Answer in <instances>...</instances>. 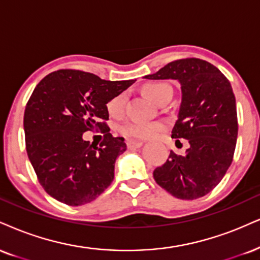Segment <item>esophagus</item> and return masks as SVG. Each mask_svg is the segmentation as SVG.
Wrapping results in <instances>:
<instances>
[{"label": "esophagus", "mask_w": 260, "mask_h": 260, "mask_svg": "<svg viewBox=\"0 0 260 260\" xmlns=\"http://www.w3.org/2000/svg\"><path fill=\"white\" fill-rule=\"evenodd\" d=\"M127 148L129 150H134V149H138L140 146L143 145V142H137V140H127Z\"/></svg>", "instance_id": "esophagus-1"}]
</instances>
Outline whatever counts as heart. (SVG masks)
I'll return each mask as SVG.
<instances>
[{
  "label": "heart",
  "mask_w": 260,
  "mask_h": 260,
  "mask_svg": "<svg viewBox=\"0 0 260 260\" xmlns=\"http://www.w3.org/2000/svg\"><path fill=\"white\" fill-rule=\"evenodd\" d=\"M144 92L156 103H160L166 96L172 95V87L164 82L149 83L144 87ZM126 105V94L120 93L110 99L106 104V109L111 116L118 117L123 114ZM165 129L164 122H133L128 121L120 124L117 128L118 133L129 139H151L155 138L161 131Z\"/></svg>",
  "instance_id": "b5f03b06"
}]
</instances>
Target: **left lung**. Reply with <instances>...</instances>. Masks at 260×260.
<instances>
[{"mask_svg": "<svg viewBox=\"0 0 260 260\" xmlns=\"http://www.w3.org/2000/svg\"><path fill=\"white\" fill-rule=\"evenodd\" d=\"M149 80H178L181 104L172 138L187 139L185 155L170 152L154 171V179L181 200H196L211 192L229 170L236 148V100L229 80L211 62L185 58L168 62Z\"/></svg>", "mask_w": 260, "mask_h": 260, "instance_id": "8db88e82", "label": "left lung"}]
</instances>
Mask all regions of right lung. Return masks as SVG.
<instances>
[{
  "mask_svg": "<svg viewBox=\"0 0 260 260\" xmlns=\"http://www.w3.org/2000/svg\"><path fill=\"white\" fill-rule=\"evenodd\" d=\"M134 82L61 69L35 87L25 106V145L37 179L53 199L86 205L114 180L115 161L127 146L109 132L106 104ZM94 129L105 133L99 147L82 139L84 132Z\"/></svg>",
  "mask_w": 260,
  "mask_h": 260,
  "instance_id": "obj_1",
  "label": "right lung"
}]
</instances>
